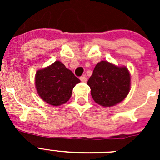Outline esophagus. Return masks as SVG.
Segmentation results:
<instances>
[{
  "label": "esophagus",
  "mask_w": 160,
  "mask_h": 160,
  "mask_svg": "<svg viewBox=\"0 0 160 160\" xmlns=\"http://www.w3.org/2000/svg\"><path fill=\"white\" fill-rule=\"evenodd\" d=\"M80 80H81L82 82H87V78H86L85 75H83L82 76V77H80Z\"/></svg>",
  "instance_id": "1"
}]
</instances>
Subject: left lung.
I'll return each instance as SVG.
<instances>
[{"label":"left lung","instance_id":"left-lung-1","mask_svg":"<svg viewBox=\"0 0 160 160\" xmlns=\"http://www.w3.org/2000/svg\"><path fill=\"white\" fill-rule=\"evenodd\" d=\"M87 84L95 102L102 107H111L127 97L131 77L126 67H118L107 61H102L94 67Z\"/></svg>","mask_w":160,"mask_h":160}]
</instances>
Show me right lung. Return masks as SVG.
Masks as SVG:
<instances>
[{
  "label": "right lung",
  "mask_w": 160,
  "mask_h": 160,
  "mask_svg": "<svg viewBox=\"0 0 160 160\" xmlns=\"http://www.w3.org/2000/svg\"><path fill=\"white\" fill-rule=\"evenodd\" d=\"M80 80L64 64L56 61L37 71L35 85L38 94L46 102L60 106L70 98L72 90Z\"/></svg>",
  "instance_id": "obj_1"
}]
</instances>
